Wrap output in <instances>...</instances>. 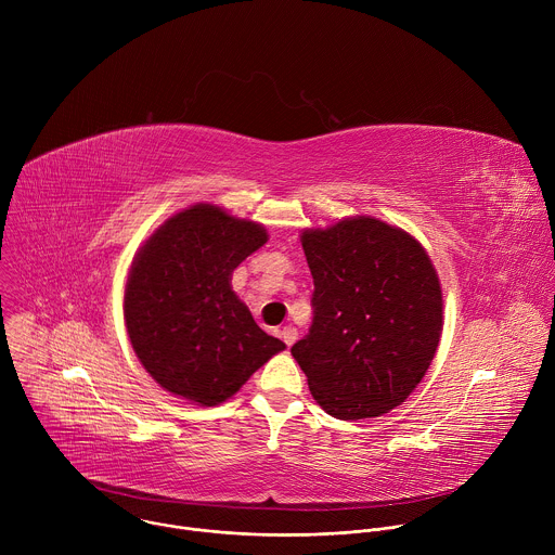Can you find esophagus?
<instances>
[{
  "label": "esophagus",
  "instance_id": "34e87169",
  "mask_svg": "<svg viewBox=\"0 0 555 555\" xmlns=\"http://www.w3.org/2000/svg\"><path fill=\"white\" fill-rule=\"evenodd\" d=\"M296 336H298V332H296L292 325H287V327L281 330V338H283V343H285L287 347H292V345L296 343Z\"/></svg>",
  "mask_w": 555,
  "mask_h": 555
}]
</instances>
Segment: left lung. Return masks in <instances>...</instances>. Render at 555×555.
Returning a JSON list of instances; mask_svg holds the SVG:
<instances>
[{
    "label": "left lung",
    "instance_id": "8db88e82",
    "mask_svg": "<svg viewBox=\"0 0 555 555\" xmlns=\"http://www.w3.org/2000/svg\"><path fill=\"white\" fill-rule=\"evenodd\" d=\"M313 323L292 347L313 400L336 420L379 417L426 375L443 330L439 274L415 236L345 217L300 232Z\"/></svg>",
    "mask_w": 555,
    "mask_h": 555
}]
</instances>
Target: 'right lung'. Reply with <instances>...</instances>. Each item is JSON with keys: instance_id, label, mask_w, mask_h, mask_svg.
<instances>
[{"instance_id": "add662e5", "label": "right lung", "mask_w": 555, "mask_h": 555, "mask_svg": "<svg viewBox=\"0 0 555 555\" xmlns=\"http://www.w3.org/2000/svg\"><path fill=\"white\" fill-rule=\"evenodd\" d=\"M268 242L261 223L217 204L171 215L140 246L125 283V327L146 373L197 406H217L285 349L232 289V272Z\"/></svg>"}]
</instances>
